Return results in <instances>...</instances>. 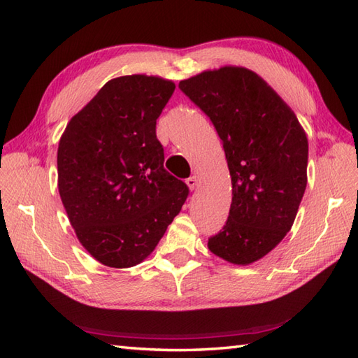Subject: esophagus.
Masks as SVG:
<instances>
[{
  "label": "esophagus",
  "instance_id": "1",
  "mask_svg": "<svg viewBox=\"0 0 358 358\" xmlns=\"http://www.w3.org/2000/svg\"><path fill=\"white\" fill-rule=\"evenodd\" d=\"M196 183H199V180H196V177H189L186 180V185H187L189 189H191V191H194V189L196 187Z\"/></svg>",
  "mask_w": 358,
  "mask_h": 358
}]
</instances>
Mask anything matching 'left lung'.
Here are the masks:
<instances>
[{"label": "left lung", "mask_w": 358, "mask_h": 358, "mask_svg": "<svg viewBox=\"0 0 358 358\" xmlns=\"http://www.w3.org/2000/svg\"><path fill=\"white\" fill-rule=\"evenodd\" d=\"M223 141L232 181L229 217L212 254L250 264L291 231L308 183V138L292 109L246 67L224 66L180 81Z\"/></svg>", "instance_id": "obj_1"}]
</instances>
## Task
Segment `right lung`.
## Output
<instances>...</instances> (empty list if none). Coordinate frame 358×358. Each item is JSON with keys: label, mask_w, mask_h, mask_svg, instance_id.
<instances>
[{"label": "right lung", "mask_w": 358, "mask_h": 358, "mask_svg": "<svg viewBox=\"0 0 358 358\" xmlns=\"http://www.w3.org/2000/svg\"><path fill=\"white\" fill-rule=\"evenodd\" d=\"M169 80L106 83L71 118L58 144V191L80 243L109 268L141 263L178 215L189 187L164 169L157 118Z\"/></svg>", "instance_id": "1"}]
</instances>
